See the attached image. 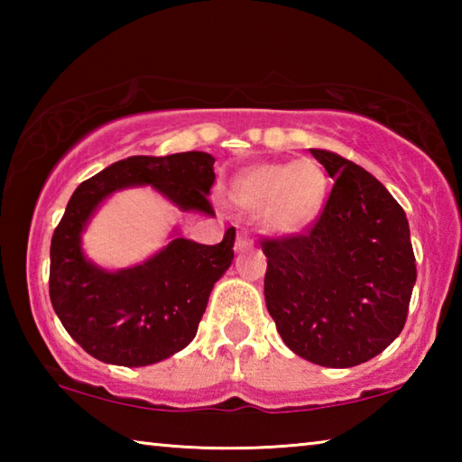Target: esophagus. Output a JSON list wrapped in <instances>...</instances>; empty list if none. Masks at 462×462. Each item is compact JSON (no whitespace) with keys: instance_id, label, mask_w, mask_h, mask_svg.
Segmentation results:
<instances>
[{"instance_id":"34e87169","label":"esophagus","mask_w":462,"mask_h":462,"mask_svg":"<svg viewBox=\"0 0 462 462\" xmlns=\"http://www.w3.org/2000/svg\"><path fill=\"white\" fill-rule=\"evenodd\" d=\"M250 246V236L246 232H238V236H236V250L238 253H242V250L245 248H248Z\"/></svg>"}]
</instances>
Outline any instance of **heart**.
Listing matches in <instances>:
<instances>
[{
	"mask_svg": "<svg viewBox=\"0 0 462 462\" xmlns=\"http://www.w3.org/2000/svg\"><path fill=\"white\" fill-rule=\"evenodd\" d=\"M230 195L242 209L261 214L271 232L297 236L310 230L322 214L328 177L311 159L259 162L234 177Z\"/></svg>",
	"mask_w": 462,
	"mask_h": 462,
	"instance_id": "1",
	"label": "heart"
}]
</instances>
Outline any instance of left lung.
Wrapping results in <instances>:
<instances>
[{"mask_svg": "<svg viewBox=\"0 0 462 462\" xmlns=\"http://www.w3.org/2000/svg\"><path fill=\"white\" fill-rule=\"evenodd\" d=\"M311 154L334 179L314 228L264 240V301L281 338L310 363L348 369L383 353L403 330L416 285L410 224L369 171Z\"/></svg>", "mask_w": 462, "mask_h": 462, "instance_id": "obj_1", "label": "left lung"}]
</instances>
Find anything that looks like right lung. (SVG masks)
<instances>
[{
    "instance_id": "add662e5",
    "label": "right lung",
    "mask_w": 462,
    "mask_h": 462,
    "mask_svg": "<svg viewBox=\"0 0 462 462\" xmlns=\"http://www.w3.org/2000/svg\"><path fill=\"white\" fill-rule=\"evenodd\" d=\"M216 159L191 151L128 156L77 187L51 242V301L65 330L97 361L146 366L165 361L195 338L209 293L234 259L228 228L220 245L179 236L146 261L109 271L85 256L81 236L116 191L151 185L181 212L216 216L208 201Z\"/></svg>"
}]
</instances>
